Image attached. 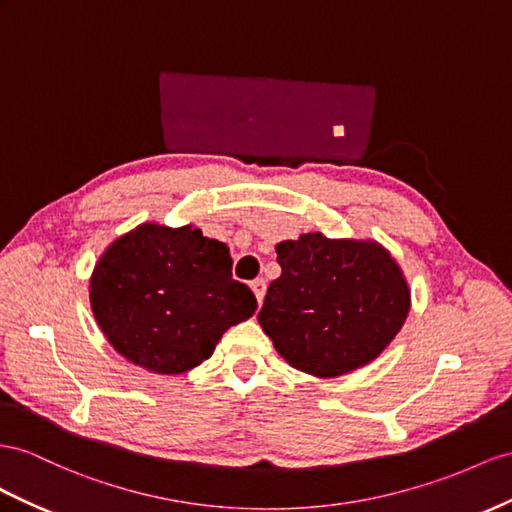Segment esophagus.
Segmentation results:
<instances>
[{
    "label": "esophagus",
    "mask_w": 512,
    "mask_h": 512,
    "mask_svg": "<svg viewBox=\"0 0 512 512\" xmlns=\"http://www.w3.org/2000/svg\"><path fill=\"white\" fill-rule=\"evenodd\" d=\"M251 290H253L255 298H257V303H259V305L264 303V296H266V281H264V279H255V281L251 283Z\"/></svg>",
    "instance_id": "obj_1"
}]
</instances>
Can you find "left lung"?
<instances>
[{
	"mask_svg": "<svg viewBox=\"0 0 512 512\" xmlns=\"http://www.w3.org/2000/svg\"><path fill=\"white\" fill-rule=\"evenodd\" d=\"M281 277L259 324L292 368L335 378L374 361L398 335L411 290L398 261L374 240L303 233L277 244Z\"/></svg>",
	"mask_w": 512,
	"mask_h": 512,
	"instance_id": "8db88e82",
	"label": "left lung"
}]
</instances>
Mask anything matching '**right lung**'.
<instances>
[{"instance_id":"right-lung-1","label":"right lung","mask_w":512,"mask_h":512,"mask_svg":"<svg viewBox=\"0 0 512 512\" xmlns=\"http://www.w3.org/2000/svg\"><path fill=\"white\" fill-rule=\"evenodd\" d=\"M227 244L192 225L142 222L114 240L90 277V309L110 346L153 374H183L248 320L255 294L231 279Z\"/></svg>"}]
</instances>
